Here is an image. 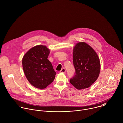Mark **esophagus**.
Segmentation results:
<instances>
[{
  "mask_svg": "<svg viewBox=\"0 0 123 123\" xmlns=\"http://www.w3.org/2000/svg\"><path fill=\"white\" fill-rule=\"evenodd\" d=\"M66 72V69L64 68H62L60 71V72H62V73H65Z\"/></svg>",
  "mask_w": 123,
  "mask_h": 123,
  "instance_id": "34e87169",
  "label": "esophagus"
}]
</instances>
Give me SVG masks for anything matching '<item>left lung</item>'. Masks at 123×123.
I'll return each mask as SVG.
<instances>
[{
    "mask_svg": "<svg viewBox=\"0 0 123 123\" xmlns=\"http://www.w3.org/2000/svg\"><path fill=\"white\" fill-rule=\"evenodd\" d=\"M73 63L75 72L70 83L79 90L90 86L97 80L100 70L97 53L86 43L80 42L73 49Z\"/></svg>",
    "mask_w": 123,
    "mask_h": 123,
    "instance_id": "1",
    "label": "left lung"
}]
</instances>
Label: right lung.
Segmentation results:
<instances>
[{
    "mask_svg": "<svg viewBox=\"0 0 123 123\" xmlns=\"http://www.w3.org/2000/svg\"><path fill=\"white\" fill-rule=\"evenodd\" d=\"M50 50L46 46L37 45L24 56L23 68L29 82L34 87L44 89L55 80L56 72L47 59Z\"/></svg>",
    "mask_w": 123,
    "mask_h": 123,
    "instance_id": "right-lung-1",
    "label": "right lung"
}]
</instances>
